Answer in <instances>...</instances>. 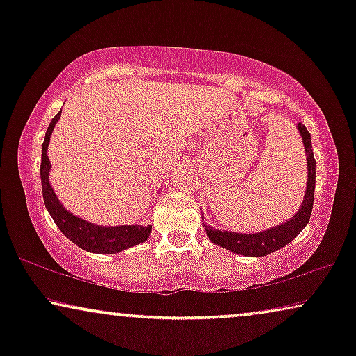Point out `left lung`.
<instances>
[{"label":"left lung","mask_w":356,"mask_h":356,"mask_svg":"<svg viewBox=\"0 0 356 356\" xmlns=\"http://www.w3.org/2000/svg\"><path fill=\"white\" fill-rule=\"evenodd\" d=\"M298 131L303 139V145L306 150V163H308V183H306V194L303 197V204L290 220L280 223L274 228H267L259 233H235L225 230H216L207 223H204L209 240L213 245L227 248L228 251L236 252L241 256L261 257L274 252L280 248L289 245V243L300 235V232L308 225L311 211H313L314 201V186H316V160L313 155V145H311V134L306 126L298 124Z\"/></svg>","instance_id":"8db88e82"}]
</instances>
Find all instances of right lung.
<instances>
[{
	"instance_id": "1",
	"label": "right lung",
	"mask_w": 356,
	"mask_h": 356,
	"mask_svg": "<svg viewBox=\"0 0 356 356\" xmlns=\"http://www.w3.org/2000/svg\"><path fill=\"white\" fill-rule=\"evenodd\" d=\"M61 111L51 120L45 133V140L42 144V163H40V178H42V193L45 207L50 212L56 227L60 228L67 240H71L82 250L97 254H115V252L124 251L131 246L144 243L150 235L152 227L147 225H118V227H104L97 223L87 222L84 218L72 216L63 204L58 201V196L53 191L50 184V168L51 163L48 160V144L50 136L55 129V124L60 120Z\"/></svg>"
}]
</instances>
